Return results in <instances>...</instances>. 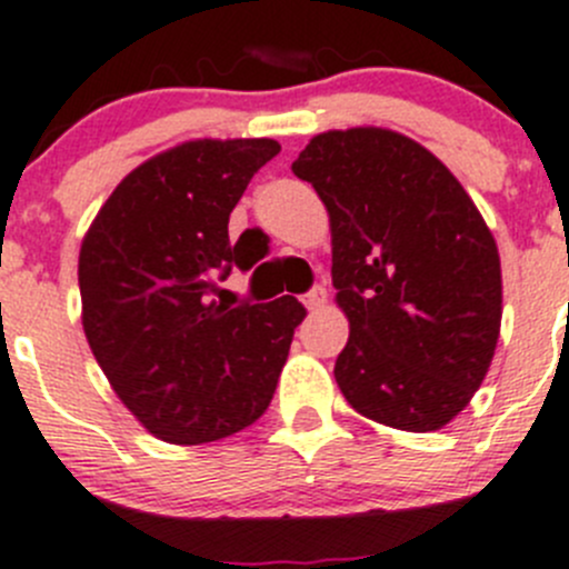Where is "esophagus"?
Here are the masks:
<instances>
[{
  "mask_svg": "<svg viewBox=\"0 0 569 569\" xmlns=\"http://www.w3.org/2000/svg\"><path fill=\"white\" fill-rule=\"evenodd\" d=\"M326 300H328V291L322 289V286H315L309 295H302V302H306V309H309V311L322 309V306H326Z\"/></svg>",
  "mask_w": 569,
  "mask_h": 569,
  "instance_id": "esophagus-1",
  "label": "esophagus"
}]
</instances>
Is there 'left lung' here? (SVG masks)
<instances>
[{"label":"left lung","mask_w":569,"mask_h":569,"mask_svg":"<svg viewBox=\"0 0 569 569\" xmlns=\"http://www.w3.org/2000/svg\"><path fill=\"white\" fill-rule=\"evenodd\" d=\"M291 171L331 219V278L350 322L333 365L342 396L385 427H446L500 339V252L480 210L435 153L390 129L317 134Z\"/></svg>","instance_id":"obj_1"}]
</instances>
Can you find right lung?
<instances>
[{"label": "right lung", "instance_id": "add662e5", "mask_svg": "<svg viewBox=\"0 0 569 569\" xmlns=\"http://www.w3.org/2000/svg\"><path fill=\"white\" fill-rule=\"evenodd\" d=\"M274 140H190L157 153L106 199L78 258L83 333L111 390L164 443H207L267 412L306 309L216 300L232 267L230 212ZM221 297V295H219Z\"/></svg>", "mask_w": 569, "mask_h": 569}]
</instances>
